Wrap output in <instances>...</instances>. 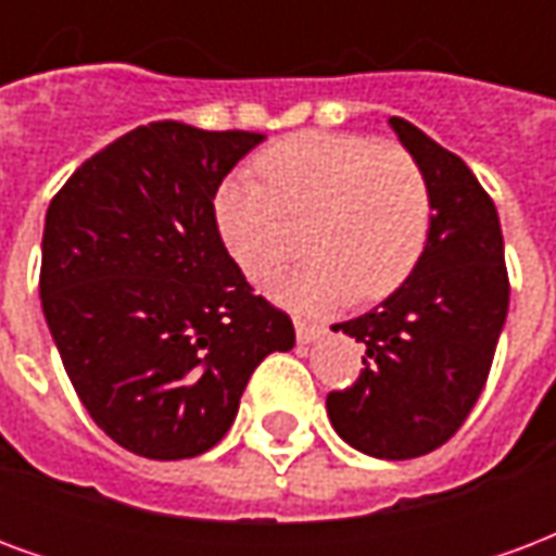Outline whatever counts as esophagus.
Instances as JSON below:
<instances>
[{
	"mask_svg": "<svg viewBox=\"0 0 556 556\" xmlns=\"http://www.w3.org/2000/svg\"><path fill=\"white\" fill-rule=\"evenodd\" d=\"M294 333H298V342L301 345H309L315 339H321L327 333L321 325H309V321H294Z\"/></svg>",
	"mask_w": 556,
	"mask_h": 556,
	"instance_id": "esophagus-1",
	"label": "esophagus"
}]
</instances>
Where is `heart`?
<instances>
[{"instance_id":"obj_1","label":"heart","mask_w":556,"mask_h":556,"mask_svg":"<svg viewBox=\"0 0 556 556\" xmlns=\"http://www.w3.org/2000/svg\"><path fill=\"white\" fill-rule=\"evenodd\" d=\"M262 184L229 178L214 226L231 262L267 279L289 253L286 217L301 223L306 262L270 282L294 313L325 315L357 294L381 301L414 274L429 243L431 193L414 154L357 134H298L258 157Z\"/></svg>"}]
</instances>
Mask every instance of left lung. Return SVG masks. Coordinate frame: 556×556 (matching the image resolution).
Instances as JSON below:
<instances>
[{
    "label": "left lung",
    "instance_id": "left-lung-1",
    "mask_svg": "<svg viewBox=\"0 0 556 556\" xmlns=\"http://www.w3.org/2000/svg\"><path fill=\"white\" fill-rule=\"evenodd\" d=\"M390 127L431 193L429 243L387 301L333 330L366 349L357 384L327 396L342 441L387 462L453 438L489 378L509 309L497 207L462 157L405 118Z\"/></svg>",
    "mask_w": 556,
    "mask_h": 556
}]
</instances>
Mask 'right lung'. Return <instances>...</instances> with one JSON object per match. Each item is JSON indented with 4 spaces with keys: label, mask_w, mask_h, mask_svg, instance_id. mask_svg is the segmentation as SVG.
Segmentation results:
<instances>
[{
    "label": "right lung",
    "mask_w": 556,
    "mask_h": 556,
    "mask_svg": "<svg viewBox=\"0 0 556 556\" xmlns=\"http://www.w3.org/2000/svg\"><path fill=\"white\" fill-rule=\"evenodd\" d=\"M262 134L137 127L47 207L41 306L91 419L130 453H207L294 325L258 298L214 226V193Z\"/></svg>",
    "instance_id": "1"
}]
</instances>
